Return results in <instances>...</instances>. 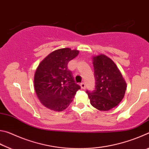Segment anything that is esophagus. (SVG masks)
<instances>
[{
    "mask_svg": "<svg viewBox=\"0 0 149 149\" xmlns=\"http://www.w3.org/2000/svg\"><path fill=\"white\" fill-rule=\"evenodd\" d=\"M80 86H81V88L82 89H85V83H81V84H80Z\"/></svg>",
    "mask_w": 149,
    "mask_h": 149,
    "instance_id": "1",
    "label": "esophagus"
}]
</instances>
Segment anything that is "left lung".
Masks as SVG:
<instances>
[{
  "label": "left lung",
  "instance_id": "left-lung-1",
  "mask_svg": "<svg viewBox=\"0 0 149 149\" xmlns=\"http://www.w3.org/2000/svg\"><path fill=\"white\" fill-rule=\"evenodd\" d=\"M95 90L87 91L90 102L100 111H108L122 101L127 84L115 63L110 58L100 54L93 57Z\"/></svg>",
  "mask_w": 149,
  "mask_h": 149
}]
</instances>
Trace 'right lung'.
Instances as JSON below:
<instances>
[{
	"instance_id": "1",
	"label": "right lung",
	"mask_w": 149,
	"mask_h": 149,
	"mask_svg": "<svg viewBox=\"0 0 149 149\" xmlns=\"http://www.w3.org/2000/svg\"><path fill=\"white\" fill-rule=\"evenodd\" d=\"M79 50L64 48L54 50L42 60L35 71L34 88L42 105L61 112L70 105L80 86L75 83L68 64Z\"/></svg>"
}]
</instances>
